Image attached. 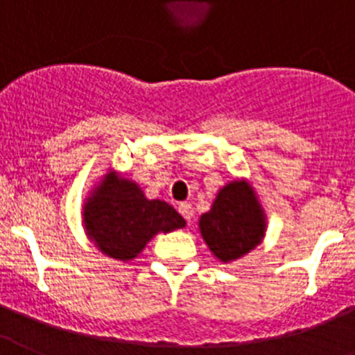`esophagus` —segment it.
Returning <instances> with one entry per match:
<instances>
[{
	"instance_id": "34e87169",
	"label": "esophagus",
	"mask_w": 355,
	"mask_h": 355,
	"mask_svg": "<svg viewBox=\"0 0 355 355\" xmlns=\"http://www.w3.org/2000/svg\"><path fill=\"white\" fill-rule=\"evenodd\" d=\"M178 211H180V215L187 220V223H191V218L194 217V210L191 203H180L178 205Z\"/></svg>"
}]
</instances>
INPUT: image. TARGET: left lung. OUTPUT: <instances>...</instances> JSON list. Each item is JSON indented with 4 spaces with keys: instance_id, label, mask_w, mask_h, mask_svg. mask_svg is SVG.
I'll use <instances>...</instances> for the list:
<instances>
[{
    "instance_id": "left-lung-1",
    "label": "left lung",
    "mask_w": 355,
    "mask_h": 355,
    "mask_svg": "<svg viewBox=\"0 0 355 355\" xmlns=\"http://www.w3.org/2000/svg\"><path fill=\"white\" fill-rule=\"evenodd\" d=\"M200 233L223 263L254 250L266 233V214L252 185L238 178L218 189L211 208L200 217Z\"/></svg>"
}]
</instances>
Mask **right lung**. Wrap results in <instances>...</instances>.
<instances>
[{
  "instance_id": "obj_1",
  "label": "right lung",
  "mask_w": 355,
  "mask_h": 355,
  "mask_svg": "<svg viewBox=\"0 0 355 355\" xmlns=\"http://www.w3.org/2000/svg\"><path fill=\"white\" fill-rule=\"evenodd\" d=\"M82 224L89 240L107 257L137 259L157 233L185 227L171 205L148 200L135 180L108 171L82 205Z\"/></svg>"
}]
</instances>
